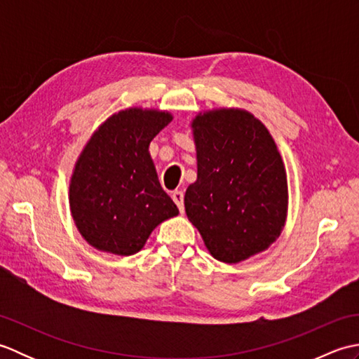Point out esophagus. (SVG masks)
<instances>
[{
    "label": "esophagus",
    "mask_w": 359,
    "mask_h": 359,
    "mask_svg": "<svg viewBox=\"0 0 359 359\" xmlns=\"http://www.w3.org/2000/svg\"><path fill=\"white\" fill-rule=\"evenodd\" d=\"M172 201H174V203L177 205V208H179V211L182 212L184 211V193L182 191H174L172 193Z\"/></svg>",
    "instance_id": "1"
}]
</instances>
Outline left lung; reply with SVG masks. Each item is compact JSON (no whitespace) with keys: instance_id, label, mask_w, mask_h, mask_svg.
Listing matches in <instances>:
<instances>
[{"instance_id":"8db88e82","label":"left lung","mask_w":359,"mask_h":359,"mask_svg":"<svg viewBox=\"0 0 359 359\" xmlns=\"http://www.w3.org/2000/svg\"><path fill=\"white\" fill-rule=\"evenodd\" d=\"M191 128L197 180L187 188V216L212 257L245 261L269 248L284 228V162L269 129L248 111L201 112Z\"/></svg>"}]
</instances>
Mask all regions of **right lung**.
I'll return each instance as SVG.
<instances>
[{
    "instance_id": "obj_1",
    "label": "right lung",
    "mask_w": 359,
    "mask_h": 359,
    "mask_svg": "<svg viewBox=\"0 0 359 359\" xmlns=\"http://www.w3.org/2000/svg\"><path fill=\"white\" fill-rule=\"evenodd\" d=\"M172 120L170 112L129 108L90 137L75 163L69 205L80 234L118 256L140 251L152 230L179 215L156 172L149 143Z\"/></svg>"
}]
</instances>
